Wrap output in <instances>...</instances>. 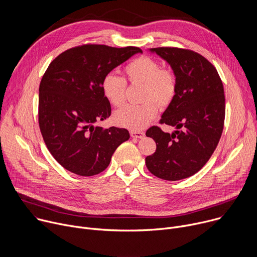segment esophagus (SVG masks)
Segmentation results:
<instances>
[{"label":"esophagus","instance_id":"1","mask_svg":"<svg viewBox=\"0 0 257 257\" xmlns=\"http://www.w3.org/2000/svg\"><path fill=\"white\" fill-rule=\"evenodd\" d=\"M130 134L133 138H142L144 136V132H142V131H134L133 130L130 132Z\"/></svg>","mask_w":257,"mask_h":257}]
</instances>
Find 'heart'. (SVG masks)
Segmentation results:
<instances>
[{
  "label": "heart",
  "mask_w": 257,
  "mask_h": 257,
  "mask_svg": "<svg viewBox=\"0 0 257 257\" xmlns=\"http://www.w3.org/2000/svg\"><path fill=\"white\" fill-rule=\"evenodd\" d=\"M128 81L133 85H142V104H127L114 114L117 125L140 130L148 126L157 116L158 106L168 105L176 93V78L167 69H161L158 61L150 57H139L131 61L124 69ZM126 82L123 78L108 73L101 81L104 98L114 106H120L125 100ZM153 101L152 102L151 100Z\"/></svg>",
  "instance_id": "heart-1"
}]
</instances>
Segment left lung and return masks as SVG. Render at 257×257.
I'll return each instance as SVG.
<instances>
[{
    "label": "left lung",
    "instance_id": "left-lung-1",
    "mask_svg": "<svg viewBox=\"0 0 257 257\" xmlns=\"http://www.w3.org/2000/svg\"><path fill=\"white\" fill-rule=\"evenodd\" d=\"M150 52L165 60L176 77L175 96L160 121L176 130L170 134L153 126L146 131L157 150L145 164L158 178L178 181L196 174L216 149L225 121L224 86L216 69L193 51L155 48Z\"/></svg>",
    "mask_w": 257,
    "mask_h": 257
}]
</instances>
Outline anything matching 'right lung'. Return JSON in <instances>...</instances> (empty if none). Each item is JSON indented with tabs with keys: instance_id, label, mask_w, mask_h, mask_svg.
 <instances>
[{
	"instance_id": "obj_1",
	"label": "right lung",
	"mask_w": 257,
	"mask_h": 257,
	"mask_svg": "<svg viewBox=\"0 0 257 257\" xmlns=\"http://www.w3.org/2000/svg\"><path fill=\"white\" fill-rule=\"evenodd\" d=\"M139 48L85 45L59 55L40 84L39 124L48 150L66 170L93 176L107 168L118 146L130 138L127 129L95 126L111 116L101 81Z\"/></svg>"
}]
</instances>
